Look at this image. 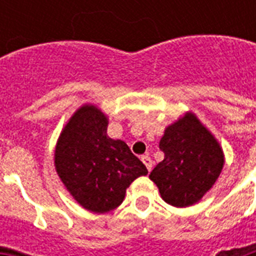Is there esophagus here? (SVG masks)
Returning <instances> with one entry per match:
<instances>
[{
    "instance_id": "1",
    "label": "esophagus",
    "mask_w": 256,
    "mask_h": 256,
    "mask_svg": "<svg viewBox=\"0 0 256 256\" xmlns=\"http://www.w3.org/2000/svg\"><path fill=\"white\" fill-rule=\"evenodd\" d=\"M142 162H144V166H146V168H148V171H152V158H150V156H142Z\"/></svg>"
}]
</instances>
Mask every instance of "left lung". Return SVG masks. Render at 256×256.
Masks as SVG:
<instances>
[{
	"mask_svg": "<svg viewBox=\"0 0 256 256\" xmlns=\"http://www.w3.org/2000/svg\"><path fill=\"white\" fill-rule=\"evenodd\" d=\"M160 148L164 160L148 178L156 183L164 202L174 207L199 202L214 186L224 164L218 140L191 112L164 128Z\"/></svg>",
	"mask_w": 256,
	"mask_h": 256,
	"instance_id": "8db88e82",
	"label": "left lung"
}]
</instances>
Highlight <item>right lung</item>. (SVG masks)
Returning <instances> with one entry per match:
<instances>
[{"label": "right lung", "mask_w": 256, "mask_h": 256, "mask_svg": "<svg viewBox=\"0 0 256 256\" xmlns=\"http://www.w3.org/2000/svg\"><path fill=\"white\" fill-rule=\"evenodd\" d=\"M108 118L85 104L58 136L54 166L58 176L85 210L104 214L124 202L126 188L148 168L128 146L108 136Z\"/></svg>", "instance_id": "right-lung-1"}]
</instances>
